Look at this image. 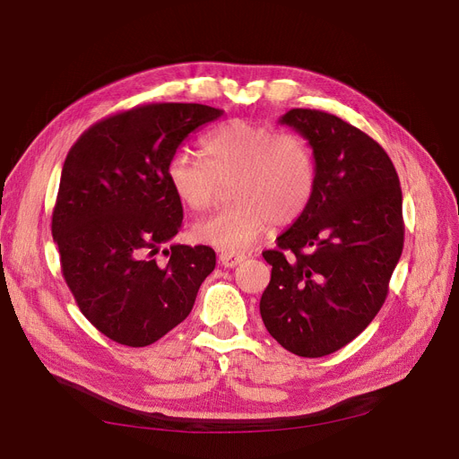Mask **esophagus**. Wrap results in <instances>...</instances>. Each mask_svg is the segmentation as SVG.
Instances as JSON below:
<instances>
[{
  "label": "esophagus",
  "mask_w": 459,
  "mask_h": 459,
  "mask_svg": "<svg viewBox=\"0 0 459 459\" xmlns=\"http://www.w3.org/2000/svg\"><path fill=\"white\" fill-rule=\"evenodd\" d=\"M247 256H245V253H231V251H226V253H221L220 255V264L224 268H235L238 266V264H241L243 260H245Z\"/></svg>",
  "instance_id": "34e87169"
}]
</instances>
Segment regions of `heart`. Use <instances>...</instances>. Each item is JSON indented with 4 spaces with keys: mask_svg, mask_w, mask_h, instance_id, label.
Masks as SVG:
<instances>
[{
    "mask_svg": "<svg viewBox=\"0 0 459 459\" xmlns=\"http://www.w3.org/2000/svg\"><path fill=\"white\" fill-rule=\"evenodd\" d=\"M203 157L178 149L166 164L176 197L193 212L211 208L231 182L224 211L193 228V238L221 251H243L273 224L289 226L307 211L316 189L310 143L295 132L233 118L208 132Z\"/></svg>",
    "mask_w": 459,
    "mask_h": 459,
    "instance_id": "obj_1",
    "label": "heart"
}]
</instances>
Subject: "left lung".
Listing matches in <instances>:
<instances>
[{
    "label": "left lung",
    "instance_id": "1",
    "mask_svg": "<svg viewBox=\"0 0 459 459\" xmlns=\"http://www.w3.org/2000/svg\"><path fill=\"white\" fill-rule=\"evenodd\" d=\"M307 137L316 189L304 214L262 256L272 280L262 322L304 358L335 352L377 316L404 247L402 189L385 149L342 118L290 108L280 120Z\"/></svg>",
    "mask_w": 459,
    "mask_h": 459
}]
</instances>
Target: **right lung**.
<instances>
[{
    "instance_id": "1",
    "label": "right lung",
    "mask_w": 459,
    "mask_h": 459,
    "mask_svg": "<svg viewBox=\"0 0 459 459\" xmlns=\"http://www.w3.org/2000/svg\"><path fill=\"white\" fill-rule=\"evenodd\" d=\"M224 110L149 103L95 122L63 164L51 233L65 281L90 324L126 346H147L182 324L204 277L211 247L170 245L184 208L166 164L186 137Z\"/></svg>"
}]
</instances>
